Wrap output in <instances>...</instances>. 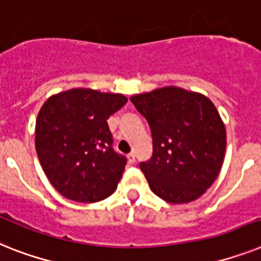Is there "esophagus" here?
<instances>
[{"mask_svg":"<svg viewBox=\"0 0 261 261\" xmlns=\"http://www.w3.org/2000/svg\"><path fill=\"white\" fill-rule=\"evenodd\" d=\"M128 161H129V164H135V163H136L135 153H129L128 154Z\"/></svg>","mask_w":261,"mask_h":261,"instance_id":"34e87169","label":"esophagus"}]
</instances>
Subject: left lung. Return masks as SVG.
<instances>
[{"label":"left lung","mask_w":261,"mask_h":261,"mask_svg":"<svg viewBox=\"0 0 261 261\" xmlns=\"http://www.w3.org/2000/svg\"><path fill=\"white\" fill-rule=\"evenodd\" d=\"M130 101L146 118L153 154L140 168L150 189L171 204L203 196L223 167L227 132L212 101L178 87L135 94Z\"/></svg>","instance_id":"1"}]
</instances>
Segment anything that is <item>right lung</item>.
<instances>
[{
    "mask_svg": "<svg viewBox=\"0 0 261 261\" xmlns=\"http://www.w3.org/2000/svg\"><path fill=\"white\" fill-rule=\"evenodd\" d=\"M126 101L120 93L73 88L53 94L41 107L36 152L60 195L79 203H96L115 192L126 160L112 149L107 120Z\"/></svg>",
    "mask_w": 261,
    "mask_h": 261,
    "instance_id": "right-lung-1",
    "label": "right lung"
}]
</instances>
